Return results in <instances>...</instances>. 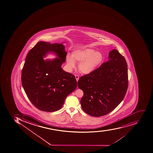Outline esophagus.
<instances>
[{"label":"esophagus","mask_w":153,"mask_h":153,"mask_svg":"<svg viewBox=\"0 0 153 153\" xmlns=\"http://www.w3.org/2000/svg\"><path fill=\"white\" fill-rule=\"evenodd\" d=\"M75 78H76V81L78 82V81L79 79V77L78 75H75Z\"/></svg>","instance_id":"esophagus-1"}]
</instances>
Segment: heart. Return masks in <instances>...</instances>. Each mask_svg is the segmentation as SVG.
<instances>
[{
	"instance_id": "obj_1",
	"label": "heart",
	"mask_w": 153,
	"mask_h": 153,
	"mask_svg": "<svg viewBox=\"0 0 153 153\" xmlns=\"http://www.w3.org/2000/svg\"><path fill=\"white\" fill-rule=\"evenodd\" d=\"M104 60V56L101 51H96L91 48H82L74 51L71 56L67 55L66 58L67 66L70 71L76 67V63H79V70L88 75L94 72Z\"/></svg>"
}]
</instances>
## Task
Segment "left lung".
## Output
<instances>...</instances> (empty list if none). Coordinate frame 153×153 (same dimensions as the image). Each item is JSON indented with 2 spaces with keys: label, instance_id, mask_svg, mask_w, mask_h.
Listing matches in <instances>:
<instances>
[{
  "label": "left lung",
  "instance_id": "8db88e82",
  "mask_svg": "<svg viewBox=\"0 0 153 153\" xmlns=\"http://www.w3.org/2000/svg\"><path fill=\"white\" fill-rule=\"evenodd\" d=\"M108 58L94 72L85 75L78 82L84 93L81 100L82 109L94 117L114 110L123 101L128 88L126 59L116 49L109 52Z\"/></svg>",
  "mask_w": 153,
  "mask_h": 153
}]
</instances>
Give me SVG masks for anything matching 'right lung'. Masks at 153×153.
I'll return each mask as SVG.
<instances>
[{
  "instance_id": "obj_1",
  "label": "right lung",
  "mask_w": 153,
  "mask_h": 153,
  "mask_svg": "<svg viewBox=\"0 0 153 153\" xmlns=\"http://www.w3.org/2000/svg\"><path fill=\"white\" fill-rule=\"evenodd\" d=\"M63 43L38 42L25 59L22 71L23 88L31 102L42 111L59 110L67 96L77 86L75 76L61 67L67 54ZM49 53L56 58L44 60Z\"/></svg>"
}]
</instances>
